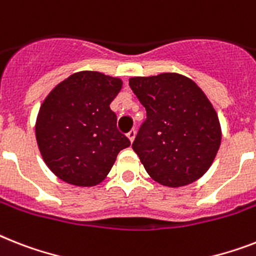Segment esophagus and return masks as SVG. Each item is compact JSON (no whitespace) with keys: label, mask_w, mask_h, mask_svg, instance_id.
<instances>
[{"label":"esophagus","mask_w":256,"mask_h":256,"mask_svg":"<svg viewBox=\"0 0 256 256\" xmlns=\"http://www.w3.org/2000/svg\"><path fill=\"white\" fill-rule=\"evenodd\" d=\"M128 138L130 142H134V139H135V130H132V132H128Z\"/></svg>","instance_id":"1"}]
</instances>
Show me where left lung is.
I'll return each mask as SVG.
<instances>
[{
  "mask_svg": "<svg viewBox=\"0 0 256 256\" xmlns=\"http://www.w3.org/2000/svg\"><path fill=\"white\" fill-rule=\"evenodd\" d=\"M128 85L147 112L132 150L150 178L168 188L202 178L222 136L217 112L202 89L174 72L130 78Z\"/></svg>",
  "mask_w": 256,
  "mask_h": 256,
  "instance_id": "left-lung-1",
  "label": "left lung"
}]
</instances>
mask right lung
I'll return each mask as SVG.
<instances>
[{"label": "right lung", "mask_w": 256, "mask_h": 256, "mask_svg": "<svg viewBox=\"0 0 256 256\" xmlns=\"http://www.w3.org/2000/svg\"><path fill=\"white\" fill-rule=\"evenodd\" d=\"M121 89V78L80 70L46 97L35 135L43 160L60 180L76 186H97L105 180L118 152L130 146L110 110Z\"/></svg>", "instance_id": "obj_1"}]
</instances>
